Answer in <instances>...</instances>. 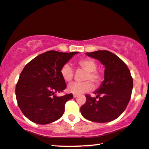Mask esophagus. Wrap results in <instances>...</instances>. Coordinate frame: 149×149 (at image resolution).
<instances>
[{
    "label": "esophagus",
    "instance_id": "esophagus-1",
    "mask_svg": "<svg viewBox=\"0 0 149 149\" xmlns=\"http://www.w3.org/2000/svg\"><path fill=\"white\" fill-rule=\"evenodd\" d=\"M73 98H76V97H78V95H76V94H74L73 95Z\"/></svg>",
    "mask_w": 149,
    "mask_h": 149
}]
</instances>
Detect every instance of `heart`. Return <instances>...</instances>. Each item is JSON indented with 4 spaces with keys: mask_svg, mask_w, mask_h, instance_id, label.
Here are the masks:
<instances>
[{
    "mask_svg": "<svg viewBox=\"0 0 149 149\" xmlns=\"http://www.w3.org/2000/svg\"><path fill=\"white\" fill-rule=\"evenodd\" d=\"M79 67L86 71L84 77V80H88L84 82H72L67 86V91L70 93L80 95L87 91L92 90L93 84L91 81L95 84H100L102 82V77L101 73L97 71V63L91 58H84L78 62ZM61 74L63 80L66 82H70L73 78V70L71 66L66 63L61 69Z\"/></svg>",
    "mask_w": 149,
    "mask_h": 149,
    "instance_id": "obj_1",
    "label": "heart"
}]
</instances>
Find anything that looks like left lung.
<instances>
[{
	"label": "left lung",
	"mask_w": 149,
	"mask_h": 149,
	"mask_svg": "<svg viewBox=\"0 0 149 149\" xmlns=\"http://www.w3.org/2000/svg\"><path fill=\"white\" fill-rule=\"evenodd\" d=\"M86 54L100 61L105 67L104 80L93 93L96 97L86 95V102L80 108L81 114L93 122L112 121L124 112L130 100L133 89L130 71L119 57L109 51L98 50Z\"/></svg>",
	"instance_id": "8db88e82"
}]
</instances>
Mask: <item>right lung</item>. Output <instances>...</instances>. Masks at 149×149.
<instances>
[{
	"mask_svg": "<svg viewBox=\"0 0 149 149\" xmlns=\"http://www.w3.org/2000/svg\"><path fill=\"white\" fill-rule=\"evenodd\" d=\"M78 53L47 51L33 58L23 69L15 87V95L22 112L32 122L48 124L64 114L65 103L73 98V95H56L67 86L61 69Z\"/></svg>",
	"mask_w": 149,
	"mask_h": 149,
	"instance_id": "add662e5",
	"label": "right lung"
}]
</instances>
